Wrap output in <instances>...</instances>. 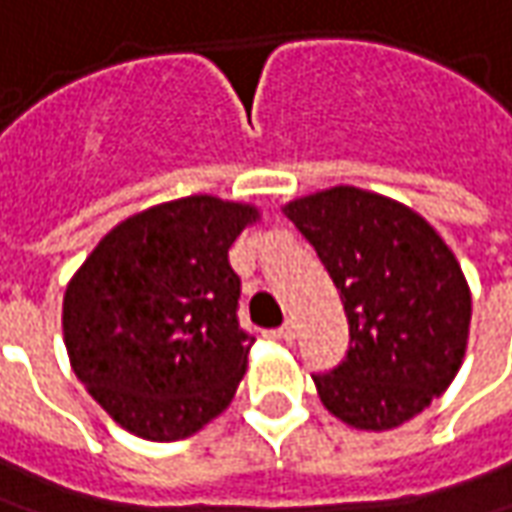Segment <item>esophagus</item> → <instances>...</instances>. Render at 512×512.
I'll return each instance as SVG.
<instances>
[{
	"label": "esophagus",
	"mask_w": 512,
	"mask_h": 512,
	"mask_svg": "<svg viewBox=\"0 0 512 512\" xmlns=\"http://www.w3.org/2000/svg\"><path fill=\"white\" fill-rule=\"evenodd\" d=\"M271 336H274V339H280V342L291 344L294 339H297V325H294V322H285L283 328H277Z\"/></svg>",
	"instance_id": "1"
}]
</instances>
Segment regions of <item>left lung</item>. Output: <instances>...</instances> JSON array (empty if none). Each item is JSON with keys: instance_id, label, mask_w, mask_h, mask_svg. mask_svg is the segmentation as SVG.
Instances as JSON below:
<instances>
[{"instance_id": "1", "label": "left lung", "mask_w": 512, "mask_h": 512, "mask_svg": "<svg viewBox=\"0 0 512 512\" xmlns=\"http://www.w3.org/2000/svg\"><path fill=\"white\" fill-rule=\"evenodd\" d=\"M339 288L350 350L316 392L330 415L387 431L443 395L460 370L471 288L446 241L395 198L339 184L283 207Z\"/></svg>"}]
</instances>
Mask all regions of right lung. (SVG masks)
Segmentation results:
<instances>
[{"instance_id": "add662e5", "label": "right lung", "mask_w": 512, "mask_h": 512, "mask_svg": "<svg viewBox=\"0 0 512 512\" xmlns=\"http://www.w3.org/2000/svg\"><path fill=\"white\" fill-rule=\"evenodd\" d=\"M260 212L187 196L120 221L66 285L69 364L114 423L173 443L235 398L252 336L238 325L229 246Z\"/></svg>"}]
</instances>
